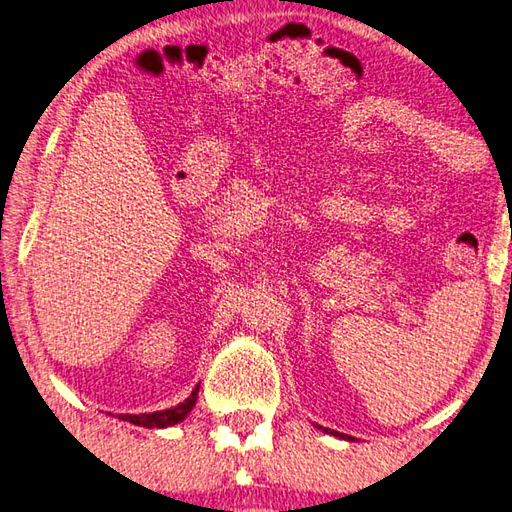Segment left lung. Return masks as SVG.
<instances>
[{"mask_svg":"<svg viewBox=\"0 0 512 512\" xmlns=\"http://www.w3.org/2000/svg\"><path fill=\"white\" fill-rule=\"evenodd\" d=\"M316 429H320L322 433H329V435H333V437H340V440H347V442H353L356 440V437H351V435H344V433H338V431H331V429H325V426H318V424H314Z\"/></svg>","mask_w":512,"mask_h":512,"instance_id":"obj_1","label":"left lung"}]
</instances>
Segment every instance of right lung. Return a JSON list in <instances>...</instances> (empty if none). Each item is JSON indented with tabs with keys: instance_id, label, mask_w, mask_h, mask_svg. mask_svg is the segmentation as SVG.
<instances>
[{
	"instance_id": "obj_1",
	"label": "right lung",
	"mask_w": 512,
	"mask_h": 512,
	"mask_svg": "<svg viewBox=\"0 0 512 512\" xmlns=\"http://www.w3.org/2000/svg\"><path fill=\"white\" fill-rule=\"evenodd\" d=\"M198 389H201V384H196V387L192 389L190 398L183 400L179 406H172V409L154 411V413H139V415L121 413L117 417H119V420H123V422L143 426V429H168V426H174V424L183 422L185 417H187V413L194 409L196 398H198Z\"/></svg>"
}]
</instances>
